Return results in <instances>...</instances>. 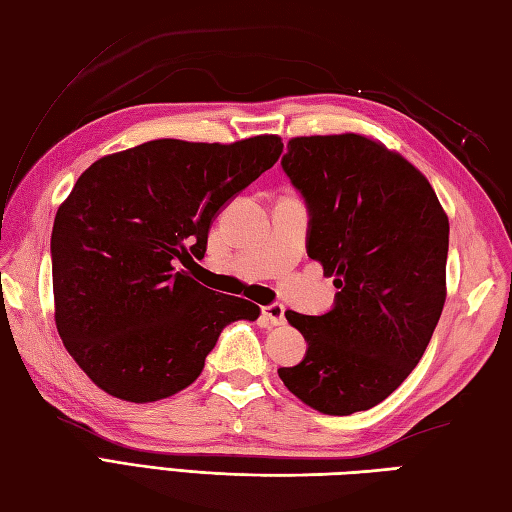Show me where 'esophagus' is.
<instances>
[{
    "mask_svg": "<svg viewBox=\"0 0 512 512\" xmlns=\"http://www.w3.org/2000/svg\"><path fill=\"white\" fill-rule=\"evenodd\" d=\"M284 306L281 303H270V306L262 308V314L270 321V325H284L286 317H284Z\"/></svg>",
    "mask_w": 512,
    "mask_h": 512,
    "instance_id": "1",
    "label": "esophagus"
}]
</instances>
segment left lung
<instances>
[{"label":"left lung","instance_id":"1","mask_svg":"<svg viewBox=\"0 0 512 512\" xmlns=\"http://www.w3.org/2000/svg\"><path fill=\"white\" fill-rule=\"evenodd\" d=\"M281 167L308 202V255L339 292L321 317L286 312L308 352L279 378L328 416L372 409L420 363L436 330L449 217L420 169L361 134L290 138Z\"/></svg>","mask_w":512,"mask_h":512}]
</instances>
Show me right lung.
Segmentation results:
<instances>
[{
  "label": "right lung",
  "mask_w": 512,
  "mask_h": 512,
  "mask_svg": "<svg viewBox=\"0 0 512 512\" xmlns=\"http://www.w3.org/2000/svg\"><path fill=\"white\" fill-rule=\"evenodd\" d=\"M284 143L158 138L81 173L52 226L54 323L105 394L156 402L202 374L233 321L259 306L204 288L178 262L206 253L215 213L275 165Z\"/></svg>",
  "instance_id": "right-lung-1"
}]
</instances>
